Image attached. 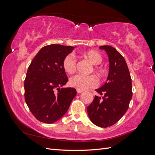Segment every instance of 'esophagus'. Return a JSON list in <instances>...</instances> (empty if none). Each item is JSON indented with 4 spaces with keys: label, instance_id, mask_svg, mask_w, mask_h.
Here are the masks:
<instances>
[{
    "label": "esophagus",
    "instance_id": "1",
    "mask_svg": "<svg viewBox=\"0 0 155 155\" xmlns=\"http://www.w3.org/2000/svg\"><path fill=\"white\" fill-rule=\"evenodd\" d=\"M77 92H78V94H80V93L83 92V91H81V90H78V89H77Z\"/></svg>",
    "mask_w": 155,
    "mask_h": 155
}]
</instances>
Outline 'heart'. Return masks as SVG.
Returning a JSON list of instances; mask_svg holds the SVG:
<instances>
[{"mask_svg":"<svg viewBox=\"0 0 155 155\" xmlns=\"http://www.w3.org/2000/svg\"><path fill=\"white\" fill-rule=\"evenodd\" d=\"M84 55L94 65L100 64L102 61L101 54L96 51H88L84 54ZM76 63L77 60L75 56L72 54H69L65 56L63 60V68L67 74H72L76 70ZM95 71L100 76L104 74V71L101 68L96 67ZM69 85L70 87L78 90L84 91L88 88L96 87L98 85V80L94 76H83L81 74H77L70 78Z\"/></svg>","mask_w":155,"mask_h":155,"instance_id":"heart-1","label":"heart"}]
</instances>
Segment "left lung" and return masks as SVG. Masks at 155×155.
<instances>
[{"mask_svg": "<svg viewBox=\"0 0 155 155\" xmlns=\"http://www.w3.org/2000/svg\"><path fill=\"white\" fill-rule=\"evenodd\" d=\"M109 61V72L106 83L96 89L102 97L95 96L87 112L92 122L100 127L113 125L127 110L133 96L132 81L125 59L114 48L101 46Z\"/></svg>", "mask_w": 155, "mask_h": 155, "instance_id": "1", "label": "left lung"}]
</instances>
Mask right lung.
<instances>
[{"label":"right lung","instance_id":"obj_1","mask_svg":"<svg viewBox=\"0 0 155 155\" xmlns=\"http://www.w3.org/2000/svg\"><path fill=\"white\" fill-rule=\"evenodd\" d=\"M74 48L55 44L45 46L28 68L24 85L25 101L32 114L41 122L52 124L62 118L76 96L74 88H59L68 81L63 60Z\"/></svg>","mask_w":155,"mask_h":155}]
</instances>
